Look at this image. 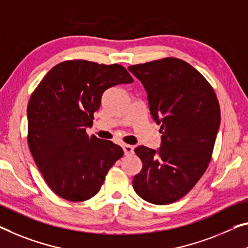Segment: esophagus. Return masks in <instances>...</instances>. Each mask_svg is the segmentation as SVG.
Masks as SVG:
<instances>
[{"mask_svg":"<svg viewBox=\"0 0 248 248\" xmlns=\"http://www.w3.org/2000/svg\"><path fill=\"white\" fill-rule=\"evenodd\" d=\"M123 151H124L125 155H132L133 153H134V146L128 145V144H124Z\"/></svg>","mask_w":248,"mask_h":248,"instance_id":"1","label":"esophagus"}]
</instances>
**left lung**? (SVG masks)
Wrapping results in <instances>:
<instances>
[{"label": "left lung", "instance_id": "left-lung-1", "mask_svg": "<svg viewBox=\"0 0 248 248\" xmlns=\"http://www.w3.org/2000/svg\"><path fill=\"white\" fill-rule=\"evenodd\" d=\"M128 71L145 89L162 133L158 150L135 148L143 167L133 187L148 203L170 204L185 196L207 169L220 124L218 101L204 76L182 60L152 61Z\"/></svg>", "mask_w": 248, "mask_h": 248}]
</instances>
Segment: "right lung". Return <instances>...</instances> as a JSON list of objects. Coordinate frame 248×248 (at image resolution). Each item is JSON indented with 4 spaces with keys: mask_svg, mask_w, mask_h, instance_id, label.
Wrapping results in <instances>:
<instances>
[{
    "mask_svg": "<svg viewBox=\"0 0 248 248\" xmlns=\"http://www.w3.org/2000/svg\"><path fill=\"white\" fill-rule=\"evenodd\" d=\"M133 83L123 66L76 60L49 70L28 105V142L53 192L71 202L98 193L108 170L123 156L111 140L86 134L109 87Z\"/></svg>",
    "mask_w": 248,
    "mask_h": 248,
    "instance_id": "add662e5",
    "label": "right lung"
}]
</instances>
